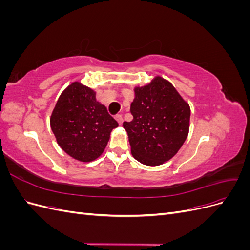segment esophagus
<instances>
[{"label": "esophagus", "mask_w": 250, "mask_h": 250, "mask_svg": "<svg viewBox=\"0 0 250 250\" xmlns=\"http://www.w3.org/2000/svg\"><path fill=\"white\" fill-rule=\"evenodd\" d=\"M116 120L118 121V123H119L120 125H122V123H123V118H122V116H121V115H117V116H116Z\"/></svg>", "instance_id": "34e87169"}]
</instances>
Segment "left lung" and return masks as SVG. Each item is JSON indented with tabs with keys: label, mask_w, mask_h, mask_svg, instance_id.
Listing matches in <instances>:
<instances>
[{
	"label": "left lung",
	"mask_w": 250,
	"mask_h": 250,
	"mask_svg": "<svg viewBox=\"0 0 250 250\" xmlns=\"http://www.w3.org/2000/svg\"><path fill=\"white\" fill-rule=\"evenodd\" d=\"M133 90V120L123 123L131 154L143 165H163L178 152L188 138L190 105L161 76Z\"/></svg>",
	"instance_id": "1"
}]
</instances>
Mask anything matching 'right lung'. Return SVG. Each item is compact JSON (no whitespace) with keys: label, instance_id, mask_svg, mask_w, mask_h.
<instances>
[{"label":"right lung","instance_id":"obj_1","mask_svg":"<svg viewBox=\"0 0 250 250\" xmlns=\"http://www.w3.org/2000/svg\"><path fill=\"white\" fill-rule=\"evenodd\" d=\"M57 144L74 160L89 163L106 147L117 121L98 102L96 92L75 81L59 96L50 118Z\"/></svg>","mask_w":250,"mask_h":250}]
</instances>
